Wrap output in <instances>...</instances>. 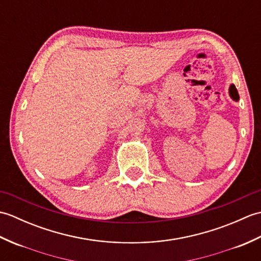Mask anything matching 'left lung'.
Returning <instances> with one entry per match:
<instances>
[{"mask_svg":"<svg viewBox=\"0 0 261 261\" xmlns=\"http://www.w3.org/2000/svg\"><path fill=\"white\" fill-rule=\"evenodd\" d=\"M229 93H230V96L234 99V101H238V99H239V94H238V91H237V88H236V86L232 84L231 86H230V90H229Z\"/></svg>","mask_w":261,"mask_h":261,"instance_id":"1","label":"left lung"}]
</instances>
